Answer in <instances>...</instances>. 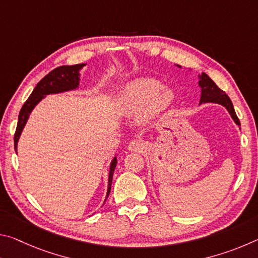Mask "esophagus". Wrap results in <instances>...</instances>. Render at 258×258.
I'll list each match as a JSON object with an SVG mask.
<instances>
[{
    "label": "esophagus",
    "instance_id": "34e87169",
    "mask_svg": "<svg viewBox=\"0 0 258 258\" xmlns=\"http://www.w3.org/2000/svg\"><path fill=\"white\" fill-rule=\"evenodd\" d=\"M145 142L141 141V140H133L128 143V150L131 151H142L145 150Z\"/></svg>",
    "mask_w": 258,
    "mask_h": 258
}]
</instances>
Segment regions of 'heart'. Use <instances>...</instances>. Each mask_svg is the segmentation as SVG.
I'll list each match as a JSON object with an SVG mask.
<instances>
[{"instance_id":"b5f03b06","label":"heart","mask_w":258,"mask_h":258,"mask_svg":"<svg viewBox=\"0 0 258 258\" xmlns=\"http://www.w3.org/2000/svg\"><path fill=\"white\" fill-rule=\"evenodd\" d=\"M175 99L174 91L151 78H139L123 87L117 107L127 116L140 112V120L149 123L169 110Z\"/></svg>"}]
</instances>
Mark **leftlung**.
Here are the masks:
<instances>
[{"mask_svg": "<svg viewBox=\"0 0 258 258\" xmlns=\"http://www.w3.org/2000/svg\"><path fill=\"white\" fill-rule=\"evenodd\" d=\"M199 86L202 87V97H200V103L205 102H214L222 104V106L228 109L230 112L232 119L235 121V124L240 126V120L238 118L237 113L234 111L233 104L231 102L230 98L228 97L224 91H222L220 87H218L214 81L209 77L207 74L203 73L202 75H199Z\"/></svg>", "mask_w": 258, "mask_h": 258, "instance_id": "obj_1", "label": "left lung"}]
</instances>
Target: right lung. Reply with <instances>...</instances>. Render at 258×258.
<instances>
[{
  "mask_svg": "<svg viewBox=\"0 0 258 258\" xmlns=\"http://www.w3.org/2000/svg\"><path fill=\"white\" fill-rule=\"evenodd\" d=\"M85 66V63L74 64V66H60L58 68L53 69L45 77L38 82V84L35 87L34 91L30 94V97L27 99V101L24 103L23 108L19 112L18 117V125H17V130L15 133V149L17 152V145H18V140L20 138V134L23 132L27 119L29 117V113L32 112L34 107L44 98V95L53 94V93H60L64 92V91L75 90L80 84V69ZM117 164V158L112 159L110 164V171H109V180H108V191L107 197L110 194L111 183H112V175L113 171H115Z\"/></svg>",
  "mask_w": 258,
  "mask_h": 258,
  "instance_id": "1",
  "label": "right lung"
}]
</instances>
